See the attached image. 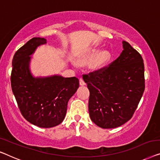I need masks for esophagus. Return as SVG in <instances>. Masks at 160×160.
<instances>
[{"instance_id": "obj_1", "label": "esophagus", "mask_w": 160, "mask_h": 160, "mask_svg": "<svg viewBox=\"0 0 160 160\" xmlns=\"http://www.w3.org/2000/svg\"><path fill=\"white\" fill-rule=\"evenodd\" d=\"M79 82H80V85H85V81L83 80L82 78H80V80H79Z\"/></svg>"}]
</instances>
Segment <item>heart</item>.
<instances>
[{
  "instance_id": "obj_1",
  "label": "heart",
  "mask_w": 160,
  "mask_h": 160,
  "mask_svg": "<svg viewBox=\"0 0 160 160\" xmlns=\"http://www.w3.org/2000/svg\"><path fill=\"white\" fill-rule=\"evenodd\" d=\"M100 51V47H96L91 49L86 54L78 58L77 64L79 65H85L89 64L94 60L92 67L95 69L102 68L109 61L111 58V53L108 50H103L101 52Z\"/></svg>"
}]
</instances>
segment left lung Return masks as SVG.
<instances>
[{
  "mask_svg": "<svg viewBox=\"0 0 160 160\" xmlns=\"http://www.w3.org/2000/svg\"><path fill=\"white\" fill-rule=\"evenodd\" d=\"M122 46L109 66L85 75L90 118L102 128H118L130 120L145 89L142 57L128 42Z\"/></svg>",
  "mask_w": 160,
  "mask_h": 160,
  "instance_id": "8db88e82",
  "label": "left lung"
}]
</instances>
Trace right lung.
Returning <instances> with one entry per match:
<instances>
[{
	"label": "right lung",
	"mask_w": 160,
	"mask_h": 160,
	"mask_svg": "<svg viewBox=\"0 0 160 160\" xmlns=\"http://www.w3.org/2000/svg\"><path fill=\"white\" fill-rule=\"evenodd\" d=\"M46 40L33 38L17 51L12 60L11 85L21 114L40 128L59 125L66 115L67 103L79 87L77 78L53 75L34 78L30 73V55Z\"/></svg>",
	"instance_id": "add662e5"
}]
</instances>
